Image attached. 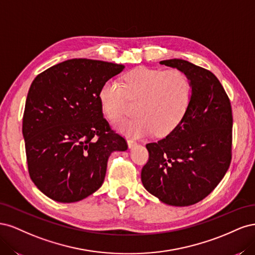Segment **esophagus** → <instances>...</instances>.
I'll use <instances>...</instances> for the list:
<instances>
[{
  "label": "esophagus",
  "instance_id": "obj_1",
  "mask_svg": "<svg viewBox=\"0 0 255 255\" xmlns=\"http://www.w3.org/2000/svg\"><path fill=\"white\" fill-rule=\"evenodd\" d=\"M137 144V142L134 140V139H128V148H133L134 145H136Z\"/></svg>",
  "mask_w": 255,
  "mask_h": 255
}]
</instances>
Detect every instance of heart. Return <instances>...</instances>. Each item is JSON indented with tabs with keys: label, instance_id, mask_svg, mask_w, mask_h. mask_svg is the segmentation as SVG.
Returning a JSON list of instances; mask_svg holds the SVG:
<instances>
[{
	"label": "heart",
	"instance_id": "1",
	"mask_svg": "<svg viewBox=\"0 0 255 255\" xmlns=\"http://www.w3.org/2000/svg\"><path fill=\"white\" fill-rule=\"evenodd\" d=\"M192 95L188 76L179 69L163 70L139 67L125 74L122 85L106 81L99 91L105 117L117 122L128 113V100L137 101V117L117 125L121 132L139 137L155 130L170 134L186 115Z\"/></svg>",
	"mask_w": 255,
	"mask_h": 255
}]
</instances>
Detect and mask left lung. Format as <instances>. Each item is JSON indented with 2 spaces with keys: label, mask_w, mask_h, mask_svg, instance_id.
<instances>
[{
  "label": "left lung",
  "mask_w": 255,
  "mask_h": 255,
  "mask_svg": "<svg viewBox=\"0 0 255 255\" xmlns=\"http://www.w3.org/2000/svg\"><path fill=\"white\" fill-rule=\"evenodd\" d=\"M160 65L186 74L192 95L180 125L163 139L145 144L149 159L141 170V182L161 202L188 206L210 195L230 167L232 107L225 88L210 70L176 58Z\"/></svg>",
  "instance_id": "left-lung-1"
}]
</instances>
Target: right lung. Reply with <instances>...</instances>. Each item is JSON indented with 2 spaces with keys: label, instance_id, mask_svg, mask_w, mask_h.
I'll return each mask as SVG.
<instances>
[{
  "label": "right lung",
  "instance_id": "1",
  "mask_svg": "<svg viewBox=\"0 0 255 255\" xmlns=\"http://www.w3.org/2000/svg\"><path fill=\"white\" fill-rule=\"evenodd\" d=\"M125 66L73 58L38 74L22 121L30 179L54 201L71 203L102 186L107 160L128 143L103 117L102 85Z\"/></svg>",
  "mask_w": 255,
  "mask_h": 255
}]
</instances>
